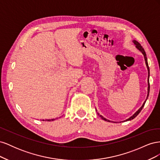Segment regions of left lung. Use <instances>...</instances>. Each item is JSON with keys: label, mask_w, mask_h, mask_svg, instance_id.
Returning <instances> with one entry per match:
<instances>
[{"label": "left lung", "mask_w": 160, "mask_h": 160, "mask_svg": "<svg viewBox=\"0 0 160 160\" xmlns=\"http://www.w3.org/2000/svg\"><path fill=\"white\" fill-rule=\"evenodd\" d=\"M133 43L134 44L136 45V47L138 48V49L141 51L142 53H143V56H144V58H145V61H146V66H147V67H148V97H147V99H148V96H149V66H148V59H147V57H146V51H144V49H143V48L142 47V46L140 45V43L139 42H138L137 41H135V40H133ZM147 99H146V100H147ZM146 100L145 101V102L143 103V105L141 107V108H140L136 113H135L133 116H132V117L131 118H129V119H126L125 121H129V120H132V119H134L135 117H136V116L140 113V111H141L142 110V109H143V106H144V105H145V103H146ZM100 117L102 118L103 120H105V121H108V122H110V121L109 120H108V119H105V118H104L103 117H102V116L101 115H100ZM125 122V121H124Z\"/></svg>", "instance_id": "obj_1"}]
</instances>
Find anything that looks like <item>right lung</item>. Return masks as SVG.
<instances>
[{
  "label": "right lung",
  "instance_id": "obj_1",
  "mask_svg": "<svg viewBox=\"0 0 160 160\" xmlns=\"http://www.w3.org/2000/svg\"><path fill=\"white\" fill-rule=\"evenodd\" d=\"M57 119H58V118H57ZM46 119V121H48V122H51V121H53V120H55V119ZM44 121V120H43Z\"/></svg>",
  "mask_w": 160,
  "mask_h": 160
}]
</instances>
